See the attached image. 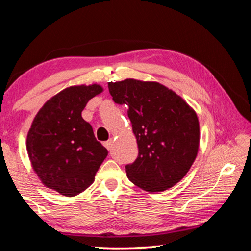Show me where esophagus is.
I'll list each match as a JSON object with an SVG mask.
<instances>
[{
  "label": "esophagus",
  "instance_id": "1",
  "mask_svg": "<svg viewBox=\"0 0 251 251\" xmlns=\"http://www.w3.org/2000/svg\"><path fill=\"white\" fill-rule=\"evenodd\" d=\"M104 146L107 148L108 151H110V148H112V146H113V141L112 139H109V141H107V142H105L104 143Z\"/></svg>",
  "mask_w": 251,
  "mask_h": 251
}]
</instances>
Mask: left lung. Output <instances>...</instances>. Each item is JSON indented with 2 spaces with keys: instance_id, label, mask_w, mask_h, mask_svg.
<instances>
[{
  "instance_id": "obj_1",
  "label": "left lung",
  "mask_w": 251,
  "mask_h": 251,
  "mask_svg": "<svg viewBox=\"0 0 251 251\" xmlns=\"http://www.w3.org/2000/svg\"><path fill=\"white\" fill-rule=\"evenodd\" d=\"M116 104L126 105L138 156L126 165L128 179L148 193L164 192L179 182L199 148L197 114L186 101L157 82L127 78L108 83Z\"/></svg>"
}]
</instances>
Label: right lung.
Returning <instances> with one entry per match:
<instances>
[{"instance_id": "1", "label": "right lung", "mask_w": 251, "mask_h": 251, "mask_svg": "<svg viewBox=\"0 0 251 251\" xmlns=\"http://www.w3.org/2000/svg\"><path fill=\"white\" fill-rule=\"evenodd\" d=\"M101 92L99 84L65 88L42 106L28 130L26 150L33 171L42 184L63 196L87 189L108 154L82 117L87 101Z\"/></svg>"}]
</instances>
